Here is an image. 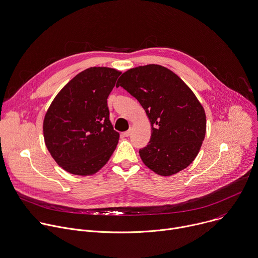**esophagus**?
<instances>
[{"label": "esophagus", "mask_w": 258, "mask_h": 258, "mask_svg": "<svg viewBox=\"0 0 258 258\" xmlns=\"http://www.w3.org/2000/svg\"><path fill=\"white\" fill-rule=\"evenodd\" d=\"M131 134H132V130H128V131H126V132L123 133V136H124V137H130Z\"/></svg>", "instance_id": "esophagus-1"}]
</instances>
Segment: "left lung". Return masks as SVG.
Here are the masks:
<instances>
[{"mask_svg": "<svg viewBox=\"0 0 258 258\" xmlns=\"http://www.w3.org/2000/svg\"><path fill=\"white\" fill-rule=\"evenodd\" d=\"M136 97L151 123V140L140 150L143 163L171 176L197 158L207 131L206 112L188 86L171 70L147 64L124 72L116 87Z\"/></svg>", "mask_w": 258, "mask_h": 258, "instance_id": "left-lung-1", "label": "left lung"}]
</instances>
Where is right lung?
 <instances>
[{"instance_id":"1","label":"right lung","mask_w":258,"mask_h":258,"mask_svg":"<svg viewBox=\"0 0 258 258\" xmlns=\"http://www.w3.org/2000/svg\"><path fill=\"white\" fill-rule=\"evenodd\" d=\"M120 71L92 67L56 94L43 119L45 146L67 172L91 176L108 162L119 134L109 120L107 98Z\"/></svg>"}]
</instances>
